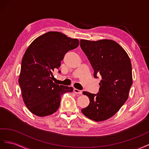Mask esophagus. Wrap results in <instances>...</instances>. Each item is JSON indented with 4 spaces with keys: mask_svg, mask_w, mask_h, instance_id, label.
Masks as SVG:
<instances>
[{
    "mask_svg": "<svg viewBox=\"0 0 149 149\" xmlns=\"http://www.w3.org/2000/svg\"><path fill=\"white\" fill-rule=\"evenodd\" d=\"M74 92L77 93V94H82V91L79 90V89H77V88L74 89Z\"/></svg>",
    "mask_w": 149,
    "mask_h": 149,
    "instance_id": "esophagus-1",
    "label": "esophagus"
}]
</instances>
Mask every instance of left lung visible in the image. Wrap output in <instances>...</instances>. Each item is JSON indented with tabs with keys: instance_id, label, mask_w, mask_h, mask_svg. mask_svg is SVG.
<instances>
[{
	"instance_id": "left-lung-1",
	"label": "left lung",
	"mask_w": 149,
	"mask_h": 149,
	"mask_svg": "<svg viewBox=\"0 0 149 149\" xmlns=\"http://www.w3.org/2000/svg\"><path fill=\"white\" fill-rule=\"evenodd\" d=\"M80 47L94 70L93 77L101 76L99 92H83L90 103L82 109L85 116L96 122L114 116L128 99L132 84V65L128 54L116 42L103 39L80 40Z\"/></svg>"
}]
</instances>
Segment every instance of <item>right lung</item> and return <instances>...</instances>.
Instances as JSON below:
<instances>
[{
  "label": "right lung",
  "instance_id": "obj_1",
  "mask_svg": "<svg viewBox=\"0 0 149 149\" xmlns=\"http://www.w3.org/2000/svg\"><path fill=\"white\" fill-rule=\"evenodd\" d=\"M79 44L77 39L59 32H48L36 39L25 51L19 84L25 105L36 116L44 117L56 112L62 95L73 91L72 87L59 86L51 79L65 54Z\"/></svg>",
  "mask_w": 149,
  "mask_h": 149
}]
</instances>
